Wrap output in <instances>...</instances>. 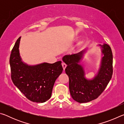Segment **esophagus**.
I'll list each match as a JSON object with an SVG mask.
<instances>
[{"label": "esophagus", "mask_w": 124, "mask_h": 124, "mask_svg": "<svg viewBox=\"0 0 124 124\" xmlns=\"http://www.w3.org/2000/svg\"><path fill=\"white\" fill-rule=\"evenodd\" d=\"M62 66L63 67V70H64L65 69H66V67H67V64L66 63H62Z\"/></svg>", "instance_id": "obj_1"}]
</instances>
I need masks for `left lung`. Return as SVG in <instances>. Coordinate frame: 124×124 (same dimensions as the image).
<instances>
[{
	"label": "left lung",
	"mask_w": 124,
	"mask_h": 124,
	"mask_svg": "<svg viewBox=\"0 0 124 124\" xmlns=\"http://www.w3.org/2000/svg\"><path fill=\"white\" fill-rule=\"evenodd\" d=\"M103 55L99 70L95 77L88 79L85 77L83 67L80 63L85 49L76 54L66 55L62 60L67 66L65 69L69 77V88L73 99L79 103H86L96 99L109 82L113 74V54L107 44L99 45Z\"/></svg>",
	"instance_id": "obj_1"
}]
</instances>
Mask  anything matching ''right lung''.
Segmentation results:
<instances>
[{"label": "right lung", "instance_id": "1", "mask_svg": "<svg viewBox=\"0 0 124 124\" xmlns=\"http://www.w3.org/2000/svg\"><path fill=\"white\" fill-rule=\"evenodd\" d=\"M21 38L16 42L10 57L11 79L14 85L31 101L43 103L50 99L54 82L63 71L62 62L28 65L22 61L19 51Z\"/></svg>", "mask_w": 124, "mask_h": 124}]
</instances>
